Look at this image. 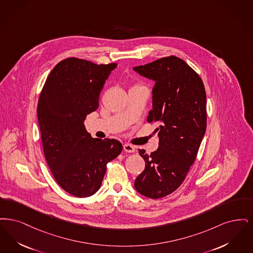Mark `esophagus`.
<instances>
[{
    "mask_svg": "<svg viewBox=\"0 0 253 253\" xmlns=\"http://www.w3.org/2000/svg\"><path fill=\"white\" fill-rule=\"evenodd\" d=\"M124 150L126 152H128V153H132L135 151V148L134 146H132L131 144H128V143H125L124 144Z\"/></svg>",
    "mask_w": 253,
    "mask_h": 253,
    "instance_id": "obj_1",
    "label": "esophagus"
}]
</instances>
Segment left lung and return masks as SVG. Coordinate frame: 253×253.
<instances>
[{"mask_svg":"<svg viewBox=\"0 0 253 253\" xmlns=\"http://www.w3.org/2000/svg\"><path fill=\"white\" fill-rule=\"evenodd\" d=\"M133 70L155 82L147 121L160 125L154 131L158 149L150 155L139 149L145 168L134 187L144 197L157 199L180 186L197 158L207 126L206 91L198 74L174 55Z\"/></svg>","mask_w":253,"mask_h":253,"instance_id":"1","label":"left lung"}]
</instances>
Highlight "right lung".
Returning <instances> with one entry per match:
<instances>
[{
  "label": "right lung",
  "mask_w": 253,
  "mask_h": 253,
  "mask_svg": "<svg viewBox=\"0 0 253 253\" xmlns=\"http://www.w3.org/2000/svg\"><path fill=\"white\" fill-rule=\"evenodd\" d=\"M116 67L66 58L52 70L39 99L46 162L58 185L77 198L98 191L107 164L123 149L115 139L92 138L84 125L87 115L98 109L101 90Z\"/></svg>",
  "instance_id": "obj_1"
}]
</instances>
